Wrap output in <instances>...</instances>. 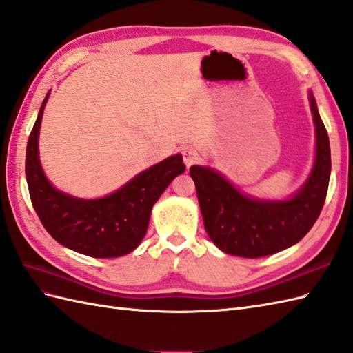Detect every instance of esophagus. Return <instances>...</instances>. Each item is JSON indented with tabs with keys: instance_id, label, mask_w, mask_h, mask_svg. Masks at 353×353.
I'll return each instance as SVG.
<instances>
[{
	"instance_id": "obj_1",
	"label": "esophagus",
	"mask_w": 353,
	"mask_h": 353,
	"mask_svg": "<svg viewBox=\"0 0 353 353\" xmlns=\"http://www.w3.org/2000/svg\"><path fill=\"white\" fill-rule=\"evenodd\" d=\"M183 160L185 163V166L190 168L192 164H194V163L199 160V154H198L196 150H194V148L187 146V148H184V150H183Z\"/></svg>"
}]
</instances>
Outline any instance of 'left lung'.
<instances>
[{
  "instance_id": "left-lung-1",
  "label": "left lung",
  "mask_w": 353,
  "mask_h": 353,
  "mask_svg": "<svg viewBox=\"0 0 353 353\" xmlns=\"http://www.w3.org/2000/svg\"><path fill=\"white\" fill-rule=\"evenodd\" d=\"M316 125V163L307 184L288 201H260L241 194L208 168L192 166L203 225L214 245L226 254L260 258L302 240L316 223L326 199L331 175L327 131L310 93Z\"/></svg>"
}]
</instances>
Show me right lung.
I'll use <instances>...</instances> for the list:
<instances>
[{
  "mask_svg": "<svg viewBox=\"0 0 353 353\" xmlns=\"http://www.w3.org/2000/svg\"><path fill=\"white\" fill-rule=\"evenodd\" d=\"M45 97L26 154V176L33 208L60 245L93 258L130 254L145 237L152 205L172 179L183 174L181 155H174L132 178L122 189L101 199H77L54 189L41 168L37 137Z\"/></svg>",
  "mask_w": 353,
  "mask_h": 353,
  "instance_id": "obj_1",
  "label": "right lung"
}]
</instances>
